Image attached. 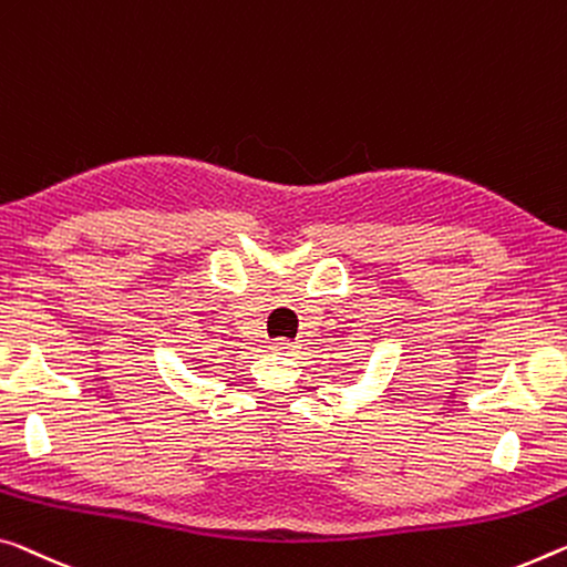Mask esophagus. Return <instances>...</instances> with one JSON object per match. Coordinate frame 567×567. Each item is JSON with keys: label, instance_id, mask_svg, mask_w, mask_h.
Returning a JSON list of instances; mask_svg holds the SVG:
<instances>
[{"label": "esophagus", "instance_id": "esophagus-1", "mask_svg": "<svg viewBox=\"0 0 567 567\" xmlns=\"http://www.w3.org/2000/svg\"><path fill=\"white\" fill-rule=\"evenodd\" d=\"M269 348H272L275 353H282V355H295V353H298V346L290 343V340H285V338L272 340V346H269Z\"/></svg>", "mask_w": 567, "mask_h": 567}]
</instances>
